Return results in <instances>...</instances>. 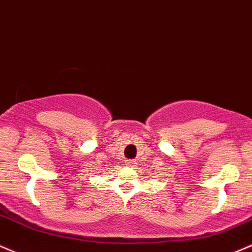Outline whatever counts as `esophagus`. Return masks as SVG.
Here are the masks:
<instances>
[{
  "label": "esophagus",
  "instance_id": "34e87169",
  "mask_svg": "<svg viewBox=\"0 0 252 252\" xmlns=\"http://www.w3.org/2000/svg\"><path fill=\"white\" fill-rule=\"evenodd\" d=\"M126 163L128 164V165H134L135 160L134 159H128V160H126Z\"/></svg>",
  "mask_w": 252,
  "mask_h": 252
}]
</instances>
